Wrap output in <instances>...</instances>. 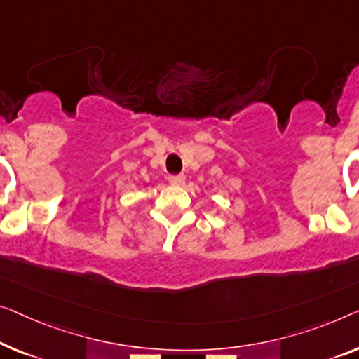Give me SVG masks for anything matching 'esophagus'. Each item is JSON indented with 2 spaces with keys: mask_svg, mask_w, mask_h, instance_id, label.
<instances>
[{
  "mask_svg": "<svg viewBox=\"0 0 359 359\" xmlns=\"http://www.w3.org/2000/svg\"><path fill=\"white\" fill-rule=\"evenodd\" d=\"M172 185H184L185 184V175L179 174V175H169L168 179Z\"/></svg>",
  "mask_w": 359,
  "mask_h": 359,
  "instance_id": "1",
  "label": "esophagus"
}]
</instances>
